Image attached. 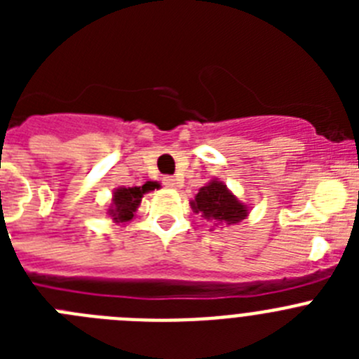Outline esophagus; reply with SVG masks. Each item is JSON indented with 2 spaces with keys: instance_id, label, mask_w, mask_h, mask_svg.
Listing matches in <instances>:
<instances>
[{
  "instance_id": "obj_1",
  "label": "esophagus",
  "mask_w": 359,
  "mask_h": 359,
  "mask_svg": "<svg viewBox=\"0 0 359 359\" xmlns=\"http://www.w3.org/2000/svg\"><path fill=\"white\" fill-rule=\"evenodd\" d=\"M161 183H163L167 189H177V187H180V182H177L176 177H172V176H165L163 180H161Z\"/></svg>"
}]
</instances>
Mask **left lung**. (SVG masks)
<instances>
[{
	"instance_id": "left-lung-1",
	"label": "left lung",
	"mask_w": 359,
	"mask_h": 359,
	"mask_svg": "<svg viewBox=\"0 0 359 359\" xmlns=\"http://www.w3.org/2000/svg\"><path fill=\"white\" fill-rule=\"evenodd\" d=\"M192 210L201 214L215 226L237 224L248 215V207L231 194L223 182L212 180L208 185L201 187L192 203Z\"/></svg>"
}]
</instances>
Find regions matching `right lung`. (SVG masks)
<instances>
[{
	"instance_id": "right-lung-1",
	"label": "right lung",
	"mask_w": 359,
	"mask_h": 359,
	"mask_svg": "<svg viewBox=\"0 0 359 359\" xmlns=\"http://www.w3.org/2000/svg\"><path fill=\"white\" fill-rule=\"evenodd\" d=\"M154 187H156L154 182H147L142 187H118L113 192V199H111V207L107 214L113 217L115 223H129L135 217L136 208L140 207V201L145 192L154 190Z\"/></svg>"
}]
</instances>
